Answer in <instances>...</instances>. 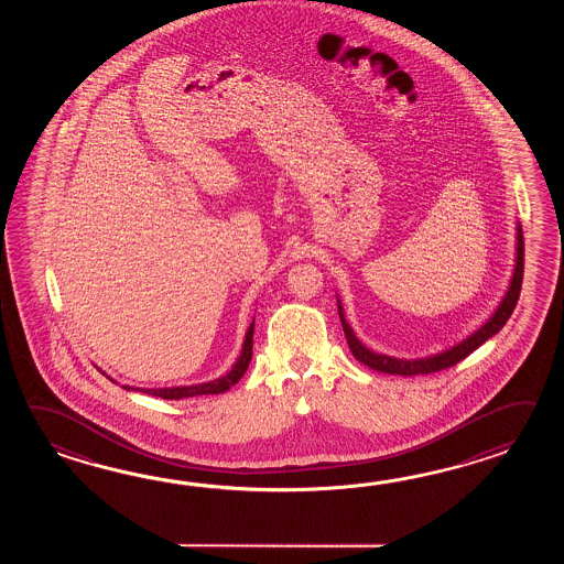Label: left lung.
Returning a JSON list of instances; mask_svg holds the SVG:
<instances>
[{"label": "left lung", "mask_w": 564, "mask_h": 564, "mask_svg": "<svg viewBox=\"0 0 564 564\" xmlns=\"http://www.w3.org/2000/svg\"><path fill=\"white\" fill-rule=\"evenodd\" d=\"M522 276H524V238H522V228L518 226L516 229V265L514 274L510 280V286L503 294L500 306L491 314L486 323L479 326L476 333H471L468 338H464L462 343H457L456 347L447 348L444 352H437L432 357H423V359H397V357H389V355H379L372 352L371 348L365 347L359 338L352 333V328L348 326L343 314V306L338 300V316L343 323V330L347 336L348 348L355 355V359L360 360L362 365L371 367L375 371L389 372V375H403V377H411V375H427V372H437L447 367H454L459 360L466 359L469 352H474L479 345H484L490 336L500 333L503 324L508 323L510 314L514 312L516 302L520 296V288H522Z\"/></svg>", "instance_id": "obj_1"}]
</instances>
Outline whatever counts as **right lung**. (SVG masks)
<instances>
[{"instance_id":"right-lung-1","label":"right lung","mask_w":564,"mask_h":564,"mask_svg":"<svg viewBox=\"0 0 564 564\" xmlns=\"http://www.w3.org/2000/svg\"><path fill=\"white\" fill-rule=\"evenodd\" d=\"M252 343H253V323L250 324L246 338H243V347H241L240 359L236 360V365L231 367V371L219 379H214L209 383L202 384H187V387H165V389H134L124 384L127 391H143L147 395L161 397V399H185V397H197V395H217V393H224L228 391L231 384L238 383L243 372L248 371L250 367V360H252ZM110 379V377H108ZM112 381V379H110Z\"/></svg>"}]
</instances>
